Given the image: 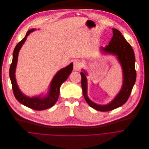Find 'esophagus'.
Here are the masks:
<instances>
[{
  "label": "esophagus",
  "instance_id": "34e87169",
  "mask_svg": "<svg viewBox=\"0 0 149 149\" xmlns=\"http://www.w3.org/2000/svg\"><path fill=\"white\" fill-rule=\"evenodd\" d=\"M80 67H81V64H80L79 61H76L74 62V63H73V69H74V70H79L80 69Z\"/></svg>",
  "mask_w": 149,
  "mask_h": 149
}]
</instances>
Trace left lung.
<instances>
[{
  "label": "left lung",
  "instance_id": "8db88e82",
  "mask_svg": "<svg viewBox=\"0 0 149 149\" xmlns=\"http://www.w3.org/2000/svg\"><path fill=\"white\" fill-rule=\"evenodd\" d=\"M113 37L105 47H101L104 53L112 54L117 56V58L123 69V83L122 89L114 99L106 105H99L89 100L87 96L86 73L81 72V87L83 96L89 106L96 110L107 112L122 106L127 101L131 93L136 80V70L135 68V55L134 50L122 36V33L116 29H112Z\"/></svg>",
  "mask_w": 149,
  "mask_h": 149
}]
</instances>
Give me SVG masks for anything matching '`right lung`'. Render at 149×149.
<instances>
[{
  "label": "right lung",
  "instance_id": "add662e5",
  "mask_svg": "<svg viewBox=\"0 0 149 149\" xmlns=\"http://www.w3.org/2000/svg\"><path fill=\"white\" fill-rule=\"evenodd\" d=\"M35 30V29H32L29 30L24 38L16 45L14 50L12 63L10 68V78L11 81L13 93L17 100L24 106L31 109L37 111H41L53 106L57 102L60 95V86L71 73L73 70V63L69 64L66 67L60 70L56 74L51 82L49 92L46 96L30 97L23 95L18 86L15 76L18 56L23 44L26 40L27 37L30 33Z\"/></svg>",
  "mask_w": 149,
  "mask_h": 149
}]
</instances>
